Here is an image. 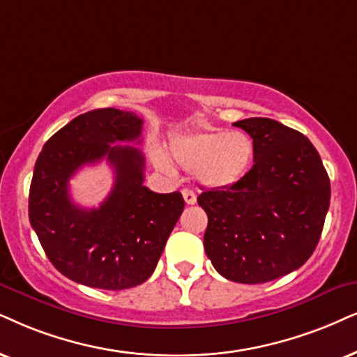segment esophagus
<instances>
[{"mask_svg":"<svg viewBox=\"0 0 357 357\" xmlns=\"http://www.w3.org/2000/svg\"><path fill=\"white\" fill-rule=\"evenodd\" d=\"M183 197L188 206L196 204V194H194V191H191V189H183Z\"/></svg>","mask_w":357,"mask_h":357,"instance_id":"34e87169","label":"esophagus"}]
</instances>
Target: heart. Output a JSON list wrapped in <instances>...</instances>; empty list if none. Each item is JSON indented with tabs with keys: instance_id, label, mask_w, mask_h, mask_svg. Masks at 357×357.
<instances>
[{
	"instance_id": "1",
	"label": "heart",
	"mask_w": 357,
	"mask_h": 357,
	"mask_svg": "<svg viewBox=\"0 0 357 357\" xmlns=\"http://www.w3.org/2000/svg\"><path fill=\"white\" fill-rule=\"evenodd\" d=\"M176 163L196 169L197 178L209 188H227L236 184L254 160V142L243 132L204 128L178 135L169 142ZM161 169L169 171L165 158H156Z\"/></svg>"
}]
</instances>
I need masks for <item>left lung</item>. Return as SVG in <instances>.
Segmentation results:
<instances>
[{
	"mask_svg": "<svg viewBox=\"0 0 357 357\" xmlns=\"http://www.w3.org/2000/svg\"><path fill=\"white\" fill-rule=\"evenodd\" d=\"M254 139V166L232 186L199 194L204 250L224 278L265 283L300 268L317 249L331 188L317 148L272 119L234 123Z\"/></svg>",
	"mask_w": 357,
	"mask_h": 357,
	"instance_id": "left-lung-1",
	"label": "left lung"
}]
</instances>
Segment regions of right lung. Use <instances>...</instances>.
<instances>
[{
  "label": "right lung",
  "instance_id": "obj_1",
  "mask_svg": "<svg viewBox=\"0 0 357 357\" xmlns=\"http://www.w3.org/2000/svg\"><path fill=\"white\" fill-rule=\"evenodd\" d=\"M143 120L133 112L98 108L75 116L39 153L29 188V220L51 264L64 277L102 290L146 282L184 209L181 192H153L145 156L125 142H142ZM103 157L116 184L97 210L70 199L68 179Z\"/></svg>",
  "mask_w": 357,
  "mask_h": 357
}]
</instances>
